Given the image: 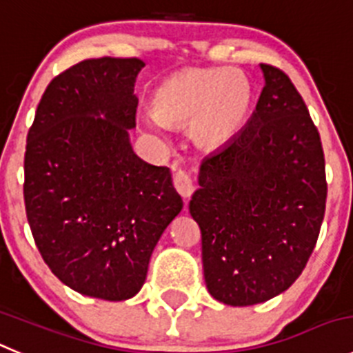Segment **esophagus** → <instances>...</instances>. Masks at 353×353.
<instances>
[{"label":"esophagus","mask_w":353,"mask_h":353,"mask_svg":"<svg viewBox=\"0 0 353 353\" xmlns=\"http://www.w3.org/2000/svg\"><path fill=\"white\" fill-rule=\"evenodd\" d=\"M173 183H174V189L179 190L180 196L185 197V199L192 196L194 190H196V183H194L192 176L183 170H179L176 173H174Z\"/></svg>","instance_id":"obj_1"}]
</instances>
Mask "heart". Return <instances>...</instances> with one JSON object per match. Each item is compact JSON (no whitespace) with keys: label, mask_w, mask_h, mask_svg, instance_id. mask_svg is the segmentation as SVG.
I'll list each match as a JSON object with an SVG mask.
<instances>
[{"label":"heart","mask_w":353,"mask_h":353,"mask_svg":"<svg viewBox=\"0 0 353 353\" xmlns=\"http://www.w3.org/2000/svg\"><path fill=\"white\" fill-rule=\"evenodd\" d=\"M251 102L253 90L241 72L194 67L173 74L156 90L154 110L143 114L142 123L154 133L189 124L199 149L220 150L244 128Z\"/></svg>","instance_id":"obj_1"}]
</instances>
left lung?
Wrapping results in <instances>:
<instances>
[{
    "instance_id": "8db88e82",
    "label": "left lung",
    "mask_w": 353,
    "mask_h": 353,
    "mask_svg": "<svg viewBox=\"0 0 353 353\" xmlns=\"http://www.w3.org/2000/svg\"><path fill=\"white\" fill-rule=\"evenodd\" d=\"M256 110L203 161L189 211L206 288L232 307L263 303L300 277L317 243L327 183L321 137L291 79L260 63Z\"/></svg>"
}]
</instances>
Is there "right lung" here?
Returning <instances> with one entry per match:
<instances>
[{
  "label": "right lung",
  "mask_w": 353,
  "mask_h": 353,
  "mask_svg": "<svg viewBox=\"0 0 353 353\" xmlns=\"http://www.w3.org/2000/svg\"><path fill=\"white\" fill-rule=\"evenodd\" d=\"M140 59H90L52 79L23 159V201L43 260L70 290L135 296L168 225L182 211L171 171L133 152Z\"/></svg>",
  "instance_id": "right-lung-1"
}]
</instances>
